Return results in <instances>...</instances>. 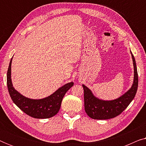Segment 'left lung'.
Listing matches in <instances>:
<instances>
[{
	"label": "left lung",
	"instance_id": "obj_1",
	"mask_svg": "<svg viewBox=\"0 0 146 146\" xmlns=\"http://www.w3.org/2000/svg\"><path fill=\"white\" fill-rule=\"evenodd\" d=\"M132 57L134 76L132 86L125 94L112 100H103L96 97L88 88L82 84L84 97V109L89 117L94 119H108L120 114L134 98L138 86V76L134 56Z\"/></svg>",
	"mask_w": 146,
	"mask_h": 146
}]
</instances>
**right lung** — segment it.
<instances>
[{
  "mask_svg": "<svg viewBox=\"0 0 146 146\" xmlns=\"http://www.w3.org/2000/svg\"><path fill=\"white\" fill-rule=\"evenodd\" d=\"M12 58L7 71V87L13 102L25 113L38 119L53 117L59 111L62 101L66 92L74 86V82L67 83L59 88L52 94L42 99H31L22 95L13 87L11 80Z\"/></svg>",
  "mask_w": 146,
  "mask_h": 146,
  "instance_id": "add662e5",
  "label": "right lung"
}]
</instances>
